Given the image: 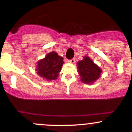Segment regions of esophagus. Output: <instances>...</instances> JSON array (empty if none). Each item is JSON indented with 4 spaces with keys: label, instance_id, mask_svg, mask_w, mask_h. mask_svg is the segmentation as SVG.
<instances>
[{
    "label": "esophagus",
    "instance_id": "34e87169",
    "mask_svg": "<svg viewBox=\"0 0 132 132\" xmlns=\"http://www.w3.org/2000/svg\"><path fill=\"white\" fill-rule=\"evenodd\" d=\"M68 62H69V63H74L75 62V58L71 59V60H68Z\"/></svg>",
    "mask_w": 132,
    "mask_h": 132
}]
</instances>
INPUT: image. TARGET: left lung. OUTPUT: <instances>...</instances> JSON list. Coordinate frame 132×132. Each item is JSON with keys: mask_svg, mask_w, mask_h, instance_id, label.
I'll use <instances>...</instances> for the list:
<instances>
[{"mask_svg": "<svg viewBox=\"0 0 132 132\" xmlns=\"http://www.w3.org/2000/svg\"><path fill=\"white\" fill-rule=\"evenodd\" d=\"M79 75L84 84H91L100 78L102 70L88 56L77 63Z\"/></svg>", "mask_w": 132, "mask_h": 132, "instance_id": "1", "label": "left lung"}]
</instances>
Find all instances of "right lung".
Instances as JSON below:
<instances>
[{
    "label": "right lung",
    "instance_id": "obj_1",
    "mask_svg": "<svg viewBox=\"0 0 132 132\" xmlns=\"http://www.w3.org/2000/svg\"><path fill=\"white\" fill-rule=\"evenodd\" d=\"M63 60V58L56 52H50L45 58L37 62L36 67L37 75L48 81L56 80L64 63Z\"/></svg>",
    "mask_w": 132,
    "mask_h": 132
}]
</instances>
